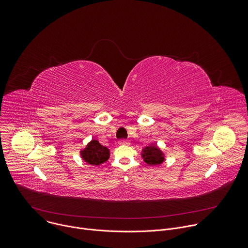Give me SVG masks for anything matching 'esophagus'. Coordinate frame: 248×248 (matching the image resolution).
I'll use <instances>...</instances> for the list:
<instances>
[{"label":"esophagus","instance_id":"1","mask_svg":"<svg viewBox=\"0 0 248 248\" xmlns=\"http://www.w3.org/2000/svg\"><path fill=\"white\" fill-rule=\"evenodd\" d=\"M119 144H120V145H129V144H130V142H129L128 140L122 139V140H120V141H119Z\"/></svg>","mask_w":248,"mask_h":248}]
</instances>
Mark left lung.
Masks as SVG:
<instances>
[{"label":"left lung","instance_id":"left-lung-1","mask_svg":"<svg viewBox=\"0 0 248 248\" xmlns=\"http://www.w3.org/2000/svg\"><path fill=\"white\" fill-rule=\"evenodd\" d=\"M141 157L143 158V161L147 165L150 166H158L165 161V154L157 146V144H150L142 148Z\"/></svg>","mask_w":248,"mask_h":248}]
</instances>
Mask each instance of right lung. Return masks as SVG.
Here are the masks:
<instances>
[{"instance_id":"obj_1","label":"right lung","mask_w":248,"mask_h":248,"mask_svg":"<svg viewBox=\"0 0 248 248\" xmlns=\"http://www.w3.org/2000/svg\"><path fill=\"white\" fill-rule=\"evenodd\" d=\"M80 156L87 164L99 166L108 161L110 157V150L107 147L101 145L98 140L92 139L86 147L80 151Z\"/></svg>"}]
</instances>
